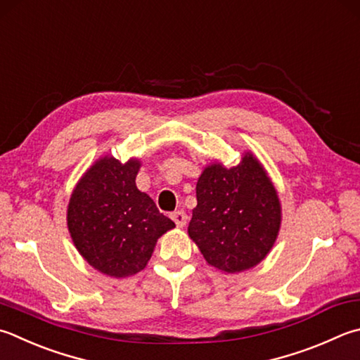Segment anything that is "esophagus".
Instances as JSON below:
<instances>
[{
    "instance_id": "1",
    "label": "esophagus",
    "mask_w": 360,
    "mask_h": 360,
    "mask_svg": "<svg viewBox=\"0 0 360 360\" xmlns=\"http://www.w3.org/2000/svg\"><path fill=\"white\" fill-rule=\"evenodd\" d=\"M171 218H172V221L177 224V227H185L186 226V221H188V216H186V213L183 212V210H179V212H174L172 214H171Z\"/></svg>"
}]
</instances>
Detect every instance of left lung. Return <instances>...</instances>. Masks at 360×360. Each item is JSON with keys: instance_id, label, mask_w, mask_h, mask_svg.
Returning <instances> with one entry per match:
<instances>
[{"instance_id": "8db88e82", "label": "left lung", "mask_w": 360, "mask_h": 360, "mask_svg": "<svg viewBox=\"0 0 360 360\" xmlns=\"http://www.w3.org/2000/svg\"><path fill=\"white\" fill-rule=\"evenodd\" d=\"M198 207L188 233L212 266L240 273L260 263L281 227V203L252 155L238 166H208L195 186Z\"/></svg>"}]
</instances>
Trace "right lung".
<instances>
[{"mask_svg":"<svg viewBox=\"0 0 360 360\" xmlns=\"http://www.w3.org/2000/svg\"><path fill=\"white\" fill-rule=\"evenodd\" d=\"M139 161H97L75 188L67 224L75 246L100 273L127 277L150 260L157 240L175 224L136 188Z\"/></svg>","mask_w":360,"mask_h":360,"instance_id":"1","label":"right lung"}]
</instances>
